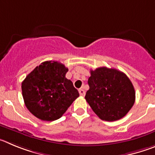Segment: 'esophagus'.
Returning a JSON list of instances; mask_svg holds the SVG:
<instances>
[{
    "label": "esophagus",
    "mask_w": 155,
    "mask_h": 155,
    "mask_svg": "<svg viewBox=\"0 0 155 155\" xmlns=\"http://www.w3.org/2000/svg\"><path fill=\"white\" fill-rule=\"evenodd\" d=\"M79 95H80V96H82V97H84L85 96V91L83 90V89H79Z\"/></svg>",
    "instance_id": "1"
}]
</instances>
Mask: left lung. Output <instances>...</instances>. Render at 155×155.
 <instances>
[{
  "label": "left lung",
  "mask_w": 155,
  "mask_h": 155,
  "mask_svg": "<svg viewBox=\"0 0 155 155\" xmlns=\"http://www.w3.org/2000/svg\"><path fill=\"white\" fill-rule=\"evenodd\" d=\"M90 89L85 99L103 120L124 117L135 102V90L126 74L116 69L100 67L90 70Z\"/></svg>",
  "instance_id": "1"
}]
</instances>
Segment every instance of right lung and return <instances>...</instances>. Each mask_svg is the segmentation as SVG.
<instances>
[{
  "label": "right lung",
  "mask_w": 155,
  "mask_h": 155,
  "mask_svg": "<svg viewBox=\"0 0 155 155\" xmlns=\"http://www.w3.org/2000/svg\"><path fill=\"white\" fill-rule=\"evenodd\" d=\"M63 64L46 61L35 68L21 83L26 107L41 120L53 121L65 114L79 94Z\"/></svg>",
  "instance_id": "obj_1"
}]
</instances>
